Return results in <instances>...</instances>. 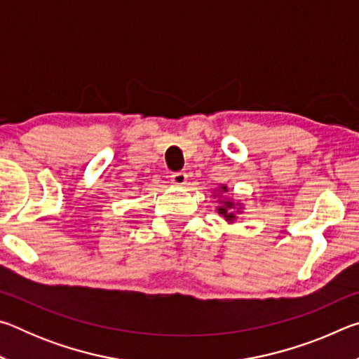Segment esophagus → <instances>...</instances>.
<instances>
[{"instance_id": "34e87169", "label": "esophagus", "mask_w": 359, "mask_h": 359, "mask_svg": "<svg viewBox=\"0 0 359 359\" xmlns=\"http://www.w3.org/2000/svg\"><path fill=\"white\" fill-rule=\"evenodd\" d=\"M187 179H188V175H187V172H174L172 175H171V180H172V184L174 185H179V187H182V185H187Z\"/></svg>"}]
</instances>
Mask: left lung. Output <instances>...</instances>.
I'll return each mask as SVG.
<instances>
[{"instance_id": "obj_1", "label": "left lung", "mask_w": 359, "mask_h": 359, "mask_svg": "<svg viewBox=\"0 0 359 359\" xmlns=\"http://www.w3.org/2000/svg\"><path fill=\"white\" fill-rule=\"evenodd\" d=\"M228 191V187L226 185H220V188H218V208H217V212L220 214L224 220H226L228 223H233L236 222V215L241 214L242 212V204L241 203H234L233 199H226V198H222L223 193Z\"/></svg>"}]
</instances>
